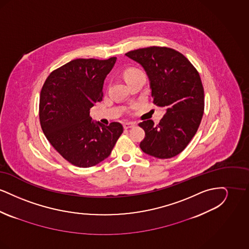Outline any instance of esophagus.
<instances>
[{
    "label": "esophagus",
    "mask_w": 249,
    "mask_h": 249,
    "mask_svg": "<svg viewBox=\"0 0 249 249\" xmlns=\"http://www.w3.org/2000/svg\"><path fill=\"white\" fill-rule=\"evenodd\" d=\"M135 125H136V123H134V122H126L123 124V127H124V129H130V128L134 127Z\"/></svg>",
    "instance_id": "obj_1"
}]
</instances>
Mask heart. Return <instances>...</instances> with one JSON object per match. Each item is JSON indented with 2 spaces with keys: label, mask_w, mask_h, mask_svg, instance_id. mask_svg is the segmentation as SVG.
I'll list each match as a JSON object with an SVG mask.
<instances>
[{
  "label": "heart",
  "mask_w": 249,
  "mask_h": 249,
  "mask_svg": "<svg viewBox=\"0 0 249 249\" xmlns=\"http://www.w3.org/2000/svg\"><path fill=\"white\" fill-rule=\"evenodd\" d=\"M139 71H141L138 70V69H135V68H130V69L126 70V71H124V77L126 79V81L130 78V76H132L133 74H135V73H137Z\"/></svg>",
  "instance_id": "heart-1"
}]
</instances>
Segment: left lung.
Masks as SVG:
<instances>
[{"mask_svg":"<svg viewBox=\"0 0 249 249\" xmlns=\"http://www.w3.org/2000/svg\"><path fill=\"white\" fill-rule=\"evenodd\" d=\"M125 55L143 68L153 103L165 110L159 125L151 119L139 123L145 132L140 147L158 159L173 158L186 148L201 123L204 92L200 74L189 59L172 48H140Z\"/></svg>","mask_w":249,"mask_h":249,"instance_id":"left-lung-1","label":"left lung"}]
</instances>
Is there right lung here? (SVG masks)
Masks as SVG:
<instances>
[{
	"mask_svg": "<svg viewBox=\"0 0 249 249\" xmlns=\"http://www.w3.org/2000/svg\"><path fill=\"white\" fill-rule=\"evenodd\" d=\"M116 57L110 59H76L48 75L39 105L44 134L52 146L72 165H97L111 154L123 127L94 121L89 110L102 101L107 74Z\"/></svg>",
	"mask_w": 249,
	"mask_h": 249,
	"instance_id": "right-lung-1",
	"label": "right lung"
}]
</instances>
